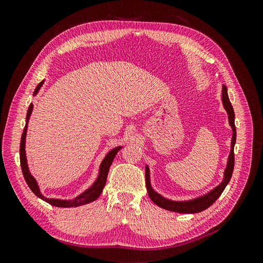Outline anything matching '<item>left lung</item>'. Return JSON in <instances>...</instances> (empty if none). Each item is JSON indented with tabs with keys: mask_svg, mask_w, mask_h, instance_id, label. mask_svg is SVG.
<instances>
[{
	"mask_svg": "<svg viewBox=\"0 0 263 263\" xmlns=\"http://www.w3.org/2000/svg\"><path fill=\"white\" fill-rule=\"evenodd\" d=\"M221 102H222V106H224L228 115L229 126L232 127V130H233L232 142H230V153L227 159V164L224 170V177H222L221 182L217 186L212 189L210 192L205 193L203 195L191 198V200H185V201H174L162 196L160 193L156 192L154 190L150 182L149 166L146 165V186L148 191V195L150 197V200L153 201L156 205L160 206L161 209L171 211V212H176V213H182V214H195V213L203 212L204 210L209 209L210 206L217 200V198L220 196V194L222 193V191H224L225 187L227 186L230 179H232V174L234 171V163H235L234 147L236 144V127H235L234 108L232 104H230L228 93H227V87L225 85H222V90H221Z\"/></svg>",
	"mask_w": 263,
	"mask_h": 263,
	"instance_id": "left-lung-1",
	"label": "left lung"
}]
</instances>
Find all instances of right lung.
<instances>
[{"label": "right lung", "mask_w": 263, "mask_h": 263, "mask_svg": "<svg viewBox=\"0 0 263 263\" xmlns=\"http://www.w3.org/2000/svg\"><path fill=\"white\" fill-rule=\"evenodd\" d=\"M45 80H43L41 83H39L36 89L34 91V97L41 90V87L43 86ZM34 105L33 103H30V105L28 107L27 110V115H26V125L25 128H24L23 135H22V139H21V147H20V158H21V166H22V171L24 174V178H25V181L28 184L29 189L33 191V193L39 197L42 198L43 201L49 203L52 206H55V208H77V206H81V205H85L89 204L95 200H98L99 196L101 195V193L103 192V189L105 186L106 183V179H107V174H108V170L109 166L112 165V162L114 160L115 156L117 155V153L121 150L123 147L118 146L114 149H112L110 151H108L107 155L103 159L100 168H99V174L98 178L95 179V181L93 182V184L91 186L87 187L85 191L81 194L77 195L76 197L71 198V200H61V198H54V197H46L41 191V187L38 185L37 180L33 177V174L30 173L29 168H28V162H27V158H26V150H25V146H26V135H27V128H28V122L29 118L31 115V112H33Z\"/></svg>", "instance_id": "right-lung-1"}]
</instances>
